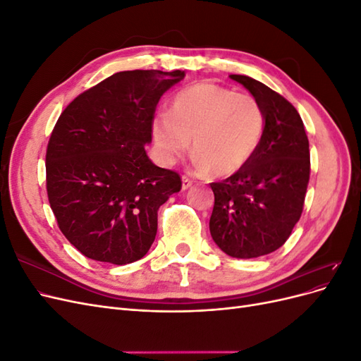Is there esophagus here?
I'll return each instance as SVG.
<instances>
[{"mask_svg":"<svg viewBox=\"0 0 361 361\" xmlns=\"http://www.w3.org/2000/svg\"><path fill=\"white\" fill-rule=\"evenodd\" d=\"M192 185V180L188 176H182V190H188Z\"/></svg>","mask_w":361,"mask_h":361,"instance_id":"34e87169","label":"esophagus"}]
</instances>
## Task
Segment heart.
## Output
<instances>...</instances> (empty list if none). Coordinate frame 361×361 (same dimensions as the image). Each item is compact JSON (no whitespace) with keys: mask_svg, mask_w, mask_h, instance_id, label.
I'll use <instances>...</instances> for the list:
<instances>
[{"mask_svg":"<svg viewBox=\"0 0 361 361\" xmlns=\"http://www.w3.org/2000/svg\"><path fill=\"white\" fill-rule=\"evenodd\" d=\"M264 128L265 114L253 94L199 82L174 96L169 114L155 117L154 137L167 162L185 154L192 137L194 167L224 178L255 155Z\"/></svg>","mask_w":361,"mask_h":361,"instance_id":"heart-1","label":"heart"}]
</instances>
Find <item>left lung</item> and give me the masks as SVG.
I'll list each match as a JSON object with an SVG mask.
<instances>
[{
	"instance_id": "8db88e82",
	"label": "left lung",
	"mask_w": 361,
	"mask_h": 361,
	"mask_svg": "<svg viewBox=\"0 0 361 361\" xmlns=\"http://www.w3.org/2000/svg\"><path fill=\"white\" fill-rule=\"evenodd\" d=\"M253 94L265 114L255 155L221 182H212L209 221L215 244L238 259L265 256L288 241L302 214L310 179V150L295 106L245 75H231Z\"/></svg>"
}]
</instances>
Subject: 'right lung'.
Listing matches in <instances>:
<instances>
[{"instance_id":"add662e5","label":"right lung","mask_w":361,"mask_h":361,"mask_svg":"<svg viewBox=\"0 0 361 361\" xmlns=\"http://www.w3.org/2000/svg\"><path fill=\"white\" fill-rule=\"evenodd\" d=\"M182 71H125L64 108L47 147V192L57 224L85 257L126 265L154 244L158 209L179 173L149 159L157 105Z\"/></svg>"}]
</instances>
